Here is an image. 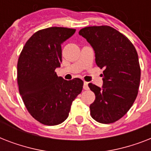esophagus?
I'll return each mask as SVG.
<instances>
[{"instance_id": "1", "label": "esophagus", "mask_w": 151, "mask_h": 151, "mask_svg": "<svg viewBox=\"0 0 151 151\" xmlns=\"http://www.w3.org/2000/svg\"><path fill=\"white\" fill-rule=\"evenodd\" d=\"M83 88L85 90L88 89V83L85 81V82H84V85H83Z\"/></svg>"}]
</instances>
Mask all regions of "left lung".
Here are the masks:
<instances>
[{
  "label": "left lung",
  "instance_id": "8db88e82",
  "mask_svg": "<svg viewBox=\"0 0 151 151\" xmlns=\"http://www.w3.org/2000/svg\"><path fill=\"white\" fill-rule=\"evenodd\" d=\"M79 34L93 48L97 66L104 69L102 87L88 84L96 95L90 114L103 124L117 122L129 111L138 94L140 66L137 52L126 37L108 26L85 27Z\"/></svg>",
  "mask_w": 151,
  "mask_h": 151
}]
</instances>
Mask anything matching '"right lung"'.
I'll return each mask as SVG.
<instances>
[{"instance_id": "1", "label": "right lung", "mask_w": 151, "mask_h": 151, "mask_svg": "<svg viewBox=\"0 0 151 151\" xmlns=\"http://www.w3.org/2000/svg\"><path fill=\"white\" fill-rule=\"evenodd\" d=\"M76 29L50 27L36 32L27 41L18 60L19 94L34 118L45 125L61 124L83 88L82 80H64L55 70L62 62L61 45Z\"/></svg>"}]
</instances>
